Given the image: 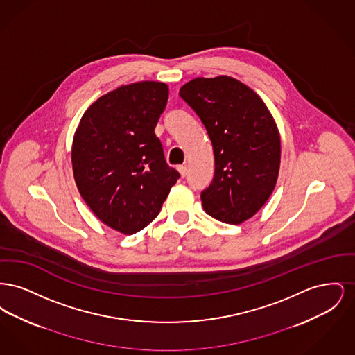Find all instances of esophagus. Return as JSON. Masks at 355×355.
I'll return each instance as SVG.
<instances>
[{"instance_id":"1","label":"esophagus","mask_w":355,"mask_h":355,"mask_svg":"<svg viewBox=\"0 0 355 355\" xmlns=\"http://www.w3.org/2000/svg\"><path fill=\"white\" fill-rule=\"evenodd\" d=\"M177 169L180 171L181 177H186V174H187V168H186L185 165H180Z\"/></svg>"}]
</instances>
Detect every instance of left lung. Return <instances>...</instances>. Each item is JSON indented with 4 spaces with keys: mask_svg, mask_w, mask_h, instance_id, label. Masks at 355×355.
<instances>
[{
    "mask_svg": "<svg viewBox=\"0 0 355 355\" xmlns=\"http://www.w3.org/2000/svg\"><path fill=\"white\" fill-rule=\"evenodd\" d=\"M210 137L216 171L201 193L203 210L238 225L265 205L275 187L281 138L261 97L233 77H198L180 89Z\"/></svg>",
    "mask_w": 355,
    "mask_h": 355,
    "instance_id": "8db88e82",
    "label": "left lung"
}]
</instances>
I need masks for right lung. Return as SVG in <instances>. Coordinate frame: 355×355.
I'll list each match as a JSON object with an SVG mask.
<instances>
[{
	"mask_svg": "<svg viewBox=\"0 0 355 355\" xmlns=\"http://www.w3.org/2000/svg\"><path fill=\"white\" fill-rule=\"evenodd\" d=\"M168 97L164 83L119 86L89 106L74 133L78 191L105 225L122 234L146 227L180 178L154 133Z\"/></svg>",
	"mask_w": 355,
	"mask_h": 355,
	"instance_id": "obj_1",
	"label": "right lung"
}]
</instances>
